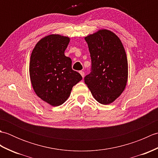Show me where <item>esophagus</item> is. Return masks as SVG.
Segmentation results:
<instances>
[{
  "instance_id": "obj_1",
  "label": "esophagus",
  "mask_w": 158,
  "mask_h": 158,
  "mask_svg": "<svg viewBox=\"0 0 158 158\" xmlns=\"http://www.w3.org/2000/svg\"><path fill=\"white\" fill-rule=\"evenodd\" d=\"M79 73L81 74V75L82 76V77L83 78V77H84V75H85V73L83 71H81H81H79Z\"/></svg>"
}]
</instances>
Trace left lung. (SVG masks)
<instances>
[{"label":"left lung","instance_id":"1","mask_svg":"<svg viewBox=\"0 0 158 158\" xmlns=\"http://www.w3.org/2000/svg\"><path fill=\"white\" fill-rule=\"evenodd\" d=\"M92 60V71L84 78L97 101L109 105L126 86L127 60L122 41L115 33L102 29L85 37Z\"/></svg>","mask_w":158,"mask_h":158}]
</instances>
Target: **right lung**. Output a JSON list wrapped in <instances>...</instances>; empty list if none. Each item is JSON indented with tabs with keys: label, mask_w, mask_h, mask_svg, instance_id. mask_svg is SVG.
I'll return each mask as SVG.
<instances>
[{
	"label": "right lung",
	"mask_w": 158,
	"mask_h": 158,
	"mask_svg": "<svg viewBox=\"0 0 158 158\" xmlns=\"http://www.w3.org/2000/svg\"><path fill=\"white\" fill-rule=\"evenodd\" d=\"M68 36L50 35L41 39L33 49L29 73L36 94L50 105H62L73 87L82 79L72 69V60L64 55Z\"/></svg>",
	"instance_id": "add662e5"
}]
</instances>
